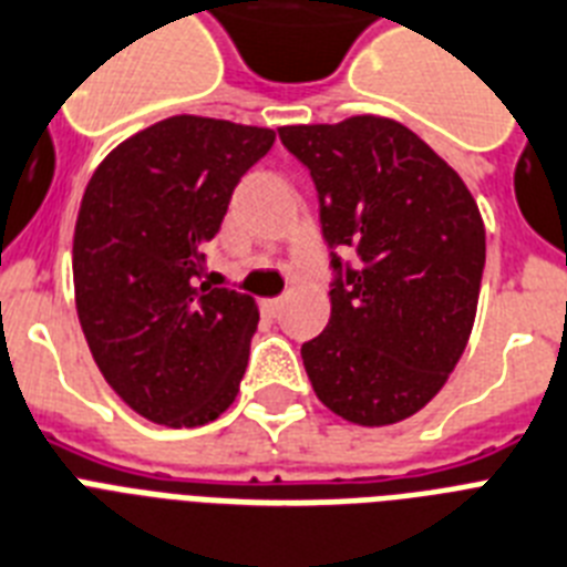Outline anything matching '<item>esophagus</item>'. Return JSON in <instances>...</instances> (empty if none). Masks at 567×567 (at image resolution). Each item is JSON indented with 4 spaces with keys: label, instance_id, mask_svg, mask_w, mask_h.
Listing matches in <instances>:
<instances>
[{
    "label": "esophagus",
    "instance_id": "1",
    "mask_svg": "<svg viewBox=\"0 0 567 567\" xmlns=\"http://www.w3.org/2000/svg\"><path fill=\"white\" fill-rule=\"evenodd\" d=\"M282 306H285V299H282V297L265 299V302H261V308H265V311H268L270 317H276V315H279V311H282Z\"/></svg>",
    "mask_w": 567,
    "mask_h": 567
}]
</instances>
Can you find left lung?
Listing matches in <instances>:
<instances>
[{
  "instance_id": "8db88e82",
  "label": "left lung",
  "mask_w": 567,
  "mask_h": 567,
  "mask_svg": "<svg viewBox=\"0 0 567 567\" xmlns=\"http://www.w3.org/2000/svg\"><path fill=\"white\" fill-rule=\"evenodd\" d=\"M279 140L311 172L331 252V317L302 343L317 399L381 427L422 411L468 343L486 229L460 174L404 124L352 116L288 124Z\"/></svg>"
}]
</instances>
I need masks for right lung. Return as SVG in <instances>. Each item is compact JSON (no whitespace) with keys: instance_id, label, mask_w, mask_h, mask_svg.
Segmentation results:
<instances>
[{"instance_id":"add662e5","label":"right lung","mask_w":567,"mask_h":567,"mask_svg":"<svg viewBox=\"0 0 567 567\" xmlns=\"http://www.w3.org/2000/svg\"><path fill=\"white\" fill-rule=\"evenodd\" d=\"M274 140L270 127L172 116L116 145L86 183L78 320L110 388L156 425H206L236 402L259 306L200 282L204 250Z\"/></svg>"}]
</instances>
